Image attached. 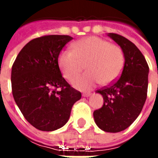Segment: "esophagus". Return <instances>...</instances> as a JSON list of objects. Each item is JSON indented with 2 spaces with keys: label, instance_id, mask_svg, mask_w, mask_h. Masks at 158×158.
Wrapping results in <instances>:
<instances>
[{
  "label": "esophagus",
  "instance_id": "esophagus-1",
  "mask_svg": "<svg viewBox=\"0 0 158 158\" xmlns=\"http://www.w3.org/2000/svg\"><path fill=\"white\" fill-rule=\"evenodd\" d=\"M91 95V93L90 92H87V93H83V96H85V97H88V96H89Z\"/></svg>",
  "mask_w": 158,
  "mask_h": 158
}]
</instances>
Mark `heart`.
Listing matches in <instances>:
<instances>
[{
  "mask_svg": "<svg viewBox=\"0 0 158 158\" xmlns=\"http://www.w3.org/2000/svg\"><path fill=\"white\" fill-rule=\"evenodd\" d=\"M124 53L116 44L97 36H88L72 45V51L64 50L57 57L58 67L66 79L71 81L79 74L85 62L86 72L77 77L73 86L87 90L102 83L109 85L118 79L124 66Z\"/></svg>",
  "mask_w": 158,
  "mask_h": 158,
  "instance_id": "b5f03b06",
  "label": "heart"
}]
</instances>
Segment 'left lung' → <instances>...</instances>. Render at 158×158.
I'll use <instances>...</instances> for the list:
<instances>
[{
    "mask_svg": "<svg viewBox=\"0 0 158 158\" xmlns=\"http://www.w3.org/2000/svg\"><path fill=\"white\" fill-rule=\"evenodd\" d=\"M108 36L122 48L124 66L118 79L96 90L103 96L104 103L93 115L100 129L117 133L131 125L142 110L147 96L149 67L134 43L113 33Z\"/></svg>",
    "mask_w": 158,
    "mask_h": 158,
    "instance_id": "1",
    "label": "left lung"
}]
</instances>
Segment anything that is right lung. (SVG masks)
Here are the masks:
<instances>
[{
  "mask_svg": "<svg viewBox=\"0 0 158 158\" xmlns=\"http://www.w3.org/2000/svg\"><path fill=\"white\" fill-rule=\"evenodd\" d=\"M69 35H44L24 45L11 74L15 102L28 122L39 130L53 131L68 122L81 93L62 76L57 57Z\"/></svg>",
  "mask_w": 158,
  "mask_h": 158,
  "instance_id": "add662e5",
  "label": "right lung"
}]
</instances>
